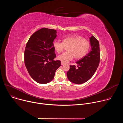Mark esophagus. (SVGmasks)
I'll return each instance as SVG.
<instances>
[{
	"label": "esophagus",
	"instance_id": "34e87169",
	"mask_svg": "<svg viewBox=\"0 0 123 123\" xmlns=\"http://www.w3.org/2000/svg\"><path fill=\"white\" fill-rule=\"evenodd\" d=\"M61 65H65V64L64 63H63V62H61Z\"/></svg>",
	"mask_w": 123,
	"mask_h": 123
}]
</instances>
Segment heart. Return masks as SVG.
<instances>
[{
    "mask_svg": "<svg viewBox=\"0 0 123 123\" xmlns=\"http://www.w3.org/2000/svg\"><path fill=\"white\" fill-rule=\"evenodd\" d=\"M90 46V42L80 36H66L62 42L56 40L53 42V47L57 53H61L67 47V51L57 58L64 63H68L74 57L77 59L83 58L88 53Z\"/></svg>",
    "mask_w": 123,
    "mask_h": 123,
    "instance_id": "1",
    "label": "heart"
}]
</instances>
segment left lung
I'll use <instances>...</instances> for the list:
<instances>
[{"label": "left lung", "mask_w": 123, "mask_h": 123, "mask_svg": "<svg viewBox=\"0 0 123 123\" xmlns=\"http://www.w3.org/2000/svg\"><path fill=\"white\" fill-rule=\"evenodd\" d=\"M90 42L91 51L76 62L77 66L70 65L67 73L68 79L74 83L81 84L90 80L99 66L100 59L99 41L92 36L90 37Z\"/></svg>", "instance_id": "1"}]
</instances>
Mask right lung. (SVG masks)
Here are the masks:
<instances>
[{"label":"right lung","mask_w":123,"mask_h":123,"mask_svg":"<svg viewBox=\"0 0 123 123\" xmlns=\"http://www.w3.org/2000/svg\"><path fill=\"white\" fill-rule=\"evenodd\" d=\"M56 31L46 28L33 33L27 43L24 63L31 77L37 82L46 84L53 80L55 72L61 66L56 57L53 42Z\"/></svg>","instance_id":"add662e5"}]
</instances>
